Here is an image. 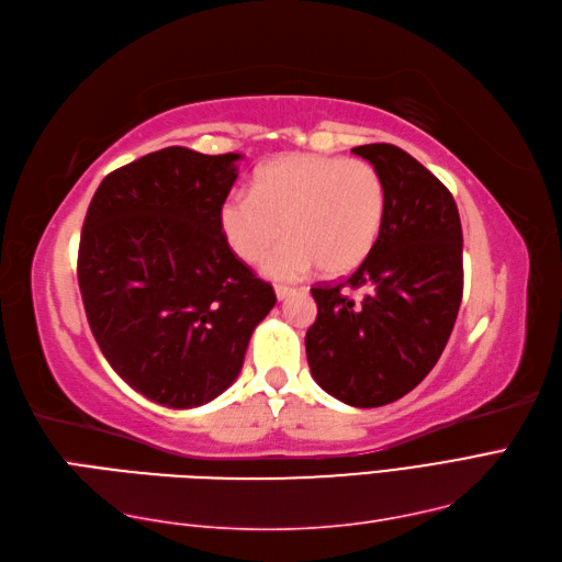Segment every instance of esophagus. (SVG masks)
<instances>
[{
  "mask_svg": "<svg viewBox=\"0 0 562 562\" xmlns=\"http://www.w3.org/2000/svg\"><path fill=\"white\" fill-rule=\"evenodd\" d=\"M273 291H277L279 300H289L291 295H295V289H291V285H277V289H273Z\"/></svg>",
  "mask_w": 562,
  "mask_h": 562,
  "instance_id": "esophagus-1",
  "label": "esophagus"
}]
</instances>
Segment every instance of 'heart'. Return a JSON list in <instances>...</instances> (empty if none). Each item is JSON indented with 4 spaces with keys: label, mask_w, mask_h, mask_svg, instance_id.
<instances>
[{
    "label": "heart",
    "mask_w": 562,
    "mask_h": 562,
    "mask_svg": "<svg viewBox=\"0 0 562 562\" xmlns=\"http://www.w3.org/2000/svg\"><path fill=\"white\" fill-rule=\"evenodd\" d=\"M386 214V186L369 161L289 155L265 164L250 195H231L218 212L224 238L243 262L259 259L271 279H300L319 265L328 277L358 269L374 250Z\"/></svg>",
    "instance_id": "b5f03b06"
}]
</instances>
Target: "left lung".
Returning a JSON list of instances; mask_svg holds the SVG:
<instances>
[{
	"label": "left lung",
	"instance_id": "8db88e82",
	"mask_svg": "<svg viewBox=\"0 0 562 562\" xmlns=\"http://www.w3.org/2000/svg\"><path fill=\"white\" fill-rule=\"evenodd\" d=\"M384 178L374 250L346 281L314 285L305 350L314 381L340 403L403 398L439 362L462 300V226L450 190L405 149L352 147ZM350 290H364L355 301Z\"/></svg>",
	"mask_w": 562,
	"mask_h": 562
}]
</instances>
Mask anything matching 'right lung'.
<instances>
[{
	"label": "right lung",
	"instance_id": "add662e5",
	"mask_svg": "<svg viewBox=\"0 0 562 562\" xmlns=\"http://www.w3.org/2000/svg\"><path fill=\"white\" fill-rule=\"evenodd\" d=\"M240 155L164 147L109 173L78 248L90 331L114 372L164 407L214 401L277 305L224 238Z\"/></svg>",
	"mask_w": 562,
	"mask_h": 562
}]
</instances>
